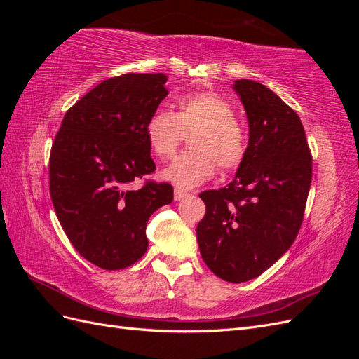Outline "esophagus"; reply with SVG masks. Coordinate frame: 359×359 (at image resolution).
<instances>
[{
    "mask_svg": "<svg viewBox=\"0 0 359 359\" xmlns=\"http://www.w3.org/2000/svg\"><path fill=\"white\" fill-rule=\"evenodd\" d=\"M189 196V193L186 191V190H182V189H175L173 190V198H175V201L177 202H180V201H182V199H186Z\"/></svg>",
    "mask_w": 359,
    "mask_h": 359,
    "instance_id": "34e87169",
    "label": "esophagus"
}]
</instances>
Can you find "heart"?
I'll list each match as a JSON object with an SVG mask.
<instances>
[{
    "instance_id": "b5f03b06",
    "label": "heart",
    "mask_w": 359,
    "mask_h": 359,
    "mask_svg": "<svg viewBox=\"0 0 359 359\" xmlns=\"http://www.w3.org/2000/svg\"><path fill=\"white\" fill-rule=\"evenodd\" d=\"M175 106V114L157 109L145 124L148 145L160 158L173 156L184 132L193 130L189 135L191 148L163 169V178L193 189L214 177L217 163L224 170L241 165L247 149L245 132L235 119V107L229 100L215 93H194L180 97Z\"/></svg>"
}]
</instances>
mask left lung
<instances>
[{"instance_id": "8db88e82", "label": "left lung", "mask_w": 359, "mask_h": 359, "mask_svg": "<svg viewBox=\"0 0 359 359\" xmlns=\"http://www.w3.org/2000/svg\"><path fill=\"white\" fill-rule=\"evenodd\" d=\"M248 145L235 178L206 190L196 235L203 262L222 280L259 277L295 241L311 184V154L297 112L265 85L235 81Z\"/></svg>"}]
</instances>
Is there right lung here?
Returning <instances> with one entry per match:
<instances>
[{"mask_svg": "<svg viewBox=\"0 0 359 359\" xmlns=\"http://www.w3.org/2000/svg\"><path fill=\"white\" fill-rule=\"evenodd\" d=\"M165 73L106 79L64 115L49 158V189L78 253L103 269H123L148 248L147 223L173 201L168 182L135 180L156 170L145 136L149 115L169 94Z\"/></svg>", "mask_w": 359, "mask_h": 359, "instance_id": "add662e5", "label": "right lung"}]
</instances>
